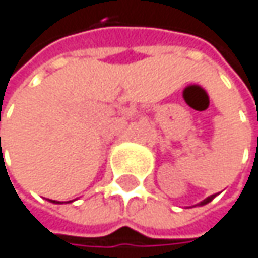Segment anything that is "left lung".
<instances>
[{
    "label": "left lung",
    "mask_w": 258,
    "mask_h": 258,
    "mask_svg": "<svg viewBox=\"0 0 258 258\" xmlns=\"http://www.w3.org/2000/svg\"><path fill=\"white\" fill-rule=\"evenodd\" d=\"M214 197H215V194H214V196H211V197H208L206 200H203V202H202L200 205H206V203H209V202H211V200H212Z\"/></svg>",
    "instance_id": "obj_1"
}]
</instances>
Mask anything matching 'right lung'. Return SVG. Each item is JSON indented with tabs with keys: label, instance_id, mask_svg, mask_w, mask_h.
I'll use <instances>...</instances> for the list:
<instances>
[{
	"label": "right lung",
	"instance_id": "obj_1",
	"mask_svg": "<svg viewBox=\"0 0 258 258\" xmlns=\"http://www.w3.org/2000/svg\"><path fill=\"white\" fill-rule=\"evenodd\" d=\"M53 203H55V202H53Z\"/></svg>",
	"mask_w": 258,
	"mask_h": 258
}]
</instances>
